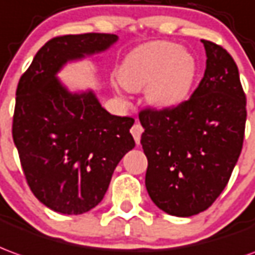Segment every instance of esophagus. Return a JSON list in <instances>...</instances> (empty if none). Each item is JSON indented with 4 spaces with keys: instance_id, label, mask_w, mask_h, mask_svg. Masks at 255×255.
<instances>
[{
    "instance_id": "obj_1",
    "label": "esophagus",
    "mask_w": 255,
    "mask_h": 255,
    "mask_svg": "<svg viewBox=\"0 0 255 255\" xmlns=\"http://www.w3.org/2000/svg\"><path fill=\"white\" fill-rule=\"evenodd\" d=\"M142 132H143V127L140 126L139 123H135L132 127H131V133H132L133 139H135V142H136V143H139L140 135H142Z\"/></svg>"
}]
</instances>
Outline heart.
<instances>
[{"label":"heart","mask_w":255,"mask_h":255,"mask_svg":"<svg viewBox=\"0 0 255 255\" xmlns=\"http://www.w3.org/2000/svg\"><path fill=\"white\" fill-rule=\"evenodd\" d=\"M197 77L195 56L171 41H152L135 48L123 60L119 80L129 91L146 90L147 101L170 109L189 97Z\"/></svg>","instance_id":"1"}]
</instances>
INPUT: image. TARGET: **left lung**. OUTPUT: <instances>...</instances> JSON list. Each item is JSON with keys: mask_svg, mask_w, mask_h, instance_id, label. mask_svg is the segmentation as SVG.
I'll list each match as a JSON object with an SVG mask.
<instances>
[{"mask_svg": "<svg viewBox=\"0 0 255 255\" xmlns=\"http://www.w3.org/2000/svg\"><path fill=\"white\" fill-rule=\"evenodd\" d=\"M202 42L206 72L192 97L170 109L139 112L146 189L160 210L175 217L199 214L217 200L245 138L246 94L238 66L221 45Z\"/></svg>", "mask_w": 255, "mask_h": 255, "instance_id": "obj_1", "label": "left lung"}]
</instances>
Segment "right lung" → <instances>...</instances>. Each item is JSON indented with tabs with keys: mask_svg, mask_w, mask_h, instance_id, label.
I'll use <instances>...</instances> for the list:
<instances>
[{
	"mask_svg": "<svg viewBox=\"0 0 255 255\" xmlns=\"http://www.w3.org/2000/svg\"><path fill=\"white\" fill-rule=\"evenodd\" d=\"M116 34H67L35 53L16 88L12 136L31 192L56 213L98 206L116 165L135 146L132 117L110 115L92 92L70 94L55 74L67 60L101 52Z\"/></svg>",
	"mask_w": 255,
	"mask_h": 255,
	"instance_id": "right-lung-1",
	"label": "right lung"
}]
</instances>
